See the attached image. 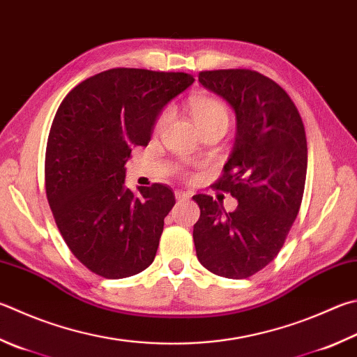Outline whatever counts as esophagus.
I'll return each mask as SVG.
<instances>
[{"label": "esophagus", "mask_w": 357, "mask_h": 357, "mask_svg": "<svg viewBox=\"0 0 357 357\" xmlns=\"http://www.w3.org/2000/svg\"><path fill=\"white\" fill-rule=\"evenodd\" d=\"M174 197H176L178 201H184V199L190 198V193L184 192V190H176V192H174Z\"/></svg>", "instance_id": "1"}]
</instances>
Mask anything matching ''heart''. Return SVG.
Returning a JSON list of instances; mask_svg holds the SVG:
<instances>
[{
	"instance_id": "obj_1",
	"label": "heart",
	"mask_w": 357,
	"mask_h": 357,
	"mask_svg": "<svg viewBox=\"0 0 357 357\" xmlns=\"http://www.w3.org/2000/svg\"><path fill=\"white\" fill-rule=\"evenodd\" d=\"M190 109H192V115L193 120H195L197 126L201 129L209 128V126H215V125H229V111L222 101L217 98H212V96H197L190 101ZM172 115V109L165 107L158 115L156 120V129H160L165 126V123L168 121Z\"/></svg>"
}]
</instances>
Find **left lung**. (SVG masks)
I'll list each match as a JSON object with an SVG mask.
<instances>
[{"mask_svg":"<svg viewBox=\"0 0 357 357\" xmlns=\"http://www.w3.org/2000/svg\"><path fill=\"white\" fill-rule=\"evenodd\" d=\"M198 81L236 112V144L213 185L238 204L226 212L209 195L193 197L201 211L193 242L198 261L213 275L243 280L278 256L300 211L306 131L286 90L255 70L201 71Z\"/></svg>","mask_w":357,"mask_h":357,"instance_id":"8db88e82","label":"left lung"}]
</instances>
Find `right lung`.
I'll list each match as a JSON object with an SVG mask.
<instances>
[{
    "label": "right lung",
    "mask_w": 357,
    "mask_h": 357,
    "mask_svg": "<svg viewBox=\"0 0 357 357\" xmlns=\"http://www.w3.org/2000/svg\"><path fill=\"white\" fill-rule=\"evenodd\" d=\"M187 73L142 68L101 71L57 109L45 154V189L70 251L107 280L150 267L164 218L174 206L165 184L125 187L134 146H146L158 115L193 84Z\"/></svg>",
    "instance_id": "add662e5"
}]
</instances>
